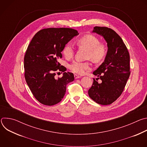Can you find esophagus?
<instances>
[{
	"label": "esophagus",
	"mask_w": 147,
	"mask_h": 147,
	"mask_svg": "<svg viewBox=\"0 0 147 147\" xmlns=\"http://www.w3.org/2000/svg\"><path fill=\"white\" fill-rule=\"evenodd\" d=\"M81 77L80 76H78V75H77V74H74V78H75V79H77V78H80Z\"/></svg>",
	"instance_id": "esophagus-1"
}]
</instances>
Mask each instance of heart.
Returning <instances> with one entry per match:
<instances>
[{"label": "heart", "mask_w": 147, "mask_h": 147, "mask_svg": "<svg viewBox=\"0 0 147 147\" xmlns=\"http://www.w3.org/2000/svg\"><path fill=\"white\" fill-rule=\"evenodd\" d=\"M77 44L79 48L87 51V59H91L95 62L102 60L107 54L105 45L100 43L99 39L92 35L83 36L77 40ZM63 53L67 59H70L73 57L74 50L71 44L68 43L65 45ZM70 69L74 73L83 74L91 69V65L88 62L74 61L70 65Z\"/></svg>", "instance_id": "1"}]
</instances>
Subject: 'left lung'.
Wrapping results in <instances>:
<instances>
[{
	"instance_id": "left-lung-1",
	"label": "left lung",
	"mask_w": 147,
	"mask_h": 147,
	"mask_svg": "<svg viewBox=\"0 0 147 147\" xmlns=\"http://www.w3.org/2000/svg\"><path fill=\"white\" fill-rule=\"evenodd\" d=\"M92 32L103 37L107 42L108 51L104 61L93 72L102 82L98 83L94 78L88 92L95 102L107 105L115 102L124 90L130 74V55L122 39L113 30L95 27Z\"/></svg>"
}]
</instances>
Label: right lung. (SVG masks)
I'll return each instance as SVG.
<instances>
[{"mask_svg": "<svg viewBox=\"0 0 147 147\" xmlns=\"http://www.w3.org/2000/svg\"><path fill=\"white\" fill-rule=\"evenodd\" d=\"M78 34L72 28H45L34 36L27 48L24 59L26 81L35 99L45 105L60 102L67 85L74 80V74L65 72L66 68L58 60L65 45ZM56 71L64 72L61 78H55Z\"/></svg>", "mask_w": 147, "mask_h": 147, "instance_id": "1", "label": "right lung"}]
</instances>
